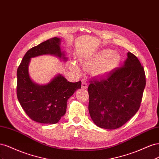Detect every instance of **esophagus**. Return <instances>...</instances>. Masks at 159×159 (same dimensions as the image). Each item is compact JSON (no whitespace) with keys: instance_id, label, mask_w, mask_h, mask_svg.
Segmentation results:
<instances>
[{"instance_id":"esophagus-1","label":"esophagus","mask_w":159,"mask_h":159,"mask_svg":"<svg viewBox=\"0 0 159 159\" xmlns=\"http://www.w3.org/2000/svg\"><path fill=\"white\" fill-rule=\"evenodd\" d=\"M88 84L86 81H82V84H81V88L84 89H86L88 88Z\"/></svg>"}]
</instances>
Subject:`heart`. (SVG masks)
<instances>
[{
    "mask_svg": "<svg viewBox=\"0 0 159 159\" xmlns=\"http://www.w3.org/2000/svg\"><path fill=\"white\" fill-rule=\"evenodd\" d=\"M119 61V56L111 50H104L95 55L91 59L81 62V66L85 69L97 67L95 73L98 75H104L117 66ZM73 68L78 70L75 65Z\"/></svg>",
    "mask_w": 159,
    "mask_h": 159,
    "instance_id": "b5f03b06",
    "label": "heart"
}]
</instances>
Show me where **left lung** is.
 Returning a JSON list of instances; mask_svg holds the SVG:
<instances>
[{
    "label": "left lung",
    "instance_id": "8db88e82",
    "mask_svg": "<svg viewBox=\"0 0 159 159\" xmlns=\"http://www.w3.org/2000/svg\"><path fill=\"white\" fill-rule=\"evenodd\" d=\"M89 112L96 125L106 129L121 127L138 111L146 85L145 70L131 52L121 68L103 78L89 81Z\"/></svg>",
    "mask_w": 159,
    "mask_h": 159
}]
</instances>
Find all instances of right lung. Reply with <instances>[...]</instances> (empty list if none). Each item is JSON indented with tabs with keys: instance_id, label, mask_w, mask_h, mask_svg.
Segmentation results:
<instances>
[{
	"instance_id": "1",
	"label": "right lung",
	"mask_w": 159,
	"mask_h": 159,
	"mask_svg": "<svg viewBox=\"0 0 159 159\" xmlns=\"http://www.w3.org/2000/svg\"><path fill=\"white\" fill-rule=\"evenodd\" d=\"M60 39L50 38L28 50L17 70L16 94L21 107L32 120L40 123L55 124L66 111L67 101L75 90L81 88V81L70 82L61 75H57L45 85L34 83L28 74L31 57L52 54L66 60L61 52Z\"/></svg>"
}]
</instances>
